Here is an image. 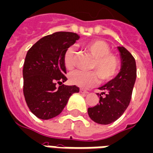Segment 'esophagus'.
<instances>
[{"label": "esophagus", "mask_w": 153, "mask_h": 153, "mask_svg": "<svg viewBox=\"0 0 153 153\" xmlns=\"http://www.w3.org/2000/svg\"><path fill=\"white\" fill-rule=\"evenodd\" d=\"M80 92H81V94H89V92L86 91V90H85V89H80Z\"/></svg>", "instance_id": "34e87169"}]
</instances>
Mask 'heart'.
Returning <instances> with one entry per match:
<instances>
[{"label": "heart", "instance_id": "heart-1", "mask_svg": "<svg viewBox=\"0 0 153 153\" xmlns=\"http://www.w3.org/2000/svg\"><path fill=\"white\" fill-rule=\"evenodd\" d=\"M83 47L94 57L91 68L96 72L81 70L72 72L69 74V81L72 85L81 88H89L97 83L98 75L102 81H109L118 74L120 62L118 56L111 53V48L107 42L94 39L85 42ZM75 53V49L72 47H69L64 51L63 60L67 69L71 70L74 67Z\"/></svg>", "mask_w": 153, "mask_h": 153}]
</instances>
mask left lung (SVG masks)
Wrapping results in <instances>:
<instances>
[{
	"mask_svg": "<svg viewBox=\"0 0 153 153\" xmlns=\"http://www.w3.org/2000/svg\"><path fill=\"white\" fill-rule=\"evenodd\" d=\"M121 69L115 77L100 87L99 103L88 108L89 118L99 124H110L124 113L129 105L135 79L136 64L132 55L123 47H118Z\"/></svg>",
	"mask_w": 153,
	"mask_h": 153,
	"instance_id": "8db88e82",
	"label": "left lung"
}]
</instances>
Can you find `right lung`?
Wrapping results in <instances>:
<instances>
[{
  "label": "right lung",
  "mask_w": 153,
  "mask_h": 153,
  "mask_svg": "<svg viewBox=\"0 0 153 153\" xmlns=\"http://www.w3.org/2000/svg\"><path fill=\"white\" fill-rule=\"evenodd\" d=\"M79 38L72 32H56L40 39L26 53L22 70L24 97L30 111L39 119L59 115L70 96L80 90L76 85L63 84L67 81L64 51Z\"/></svg>",
  "instance_id": "add662e5"
}]
</instances>
